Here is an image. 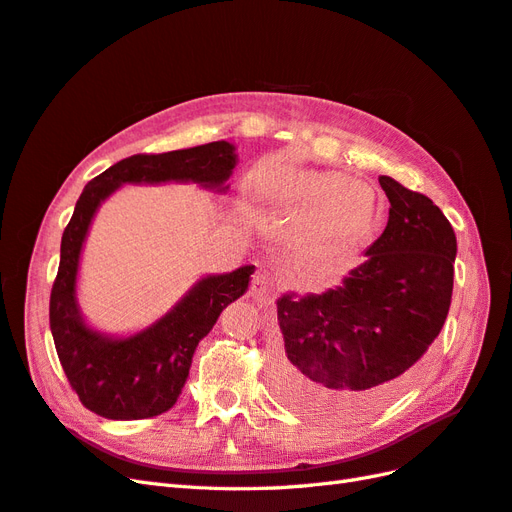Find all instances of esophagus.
<instances>
[{
	"mask_svg": "<svg viewBox=\"0 0 512 512\" xmlns=\"http://www.w3.org/2000/svg\"><path fill=\"white\" fill-rule=\"evenodd\" d=\"M250 295L258 301H265L273 295V282L267 273H260L256 271L252 275V282H250Z\"/></svg>",
	"mask_w": 512,
	"mask_h": 512,
	"instance_id": "esophagus-1",
	"label": "esophagus"
}]
</instances>
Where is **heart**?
<instances>
[{
	"label": "heart",
	"mask_w": 512,
	"mask_h": 512,
	"mask_svg": "<svg viewBox=\"0 0 512 512\" xmlns=\"http://www.w3.org/2000/svg\"><path fill=\"white\" fill-rule=\"evenodd\" d=\"M262 200L293 213H314L325 237L353 239L364 234L375 219V193L362 183H351L347 174L334 170L262 168L254 178Z\"/></svg>",
	"instance_id": "heart-1"
}]
</instances>
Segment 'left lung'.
I'll use <instances>...</instances> for the list:
<instances>
[{"label":"left lung","mask_w":512,"mask_h":512,"mask_svg":"<svg viewBox=\"0 0 512 512\" xmlns=\"http://www.w3.org/2000/svg\"><path fill=\"white\" fill-rule=\"evenodd\" d=\"M388 226L362 267L323 295L278 299L273 388L310 416L372 413L420 375L450 310L457 237L424 193L379 176Z\"/></svg>","instance_id":"1"}]
</instances>
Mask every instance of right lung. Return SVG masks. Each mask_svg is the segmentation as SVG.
Here are the masks:
<instances>
[{"label": "right lung", "instance_id": "add662e5", "mask_svg": "<svg viewBox=\"0 0 512 512\" xmlns=\"http://www.w3.org/2000/svg\"><path fill=\"white\" fill-rule=\"evenodd\" d=\"M237 165L228 142H211L159 155H133L94 176L81 191L64 228L60 267L51 288L49 325L64 375L81 405L109 420H144L168 411L189 375L198 342L222 310L239 299L254 267L209 275L189 290L159 323L127 340L94 334L81 321L75 301L79 252L99 204L122 183L193 181L222 187Z\"/></svg>", "mask_w": 512, "mask_h": 512}]
</instances>
